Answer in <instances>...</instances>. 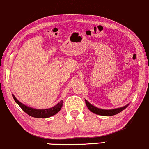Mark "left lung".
I'll list each match as a JSON object with an SVG mask.
<instances>
[{
  "mask_svg": "<svg viewBox=\"0 0 149 149\" xmlns=\"http://www.w3.org/2000/svg\"><path fill=\"white\" fill-rule=\"evenodd\" d=\"M85 102H86V106L88 109L90 110L91 112H93V113L97 115H103V116H112V115H115L118 113H120L121 111H123V110L125 109V108L127 107V106H125L123 108H116V109H113V110H103V109H100V108H96V107L92 106L91 104H90L88 103V101L85 100Z\"/></svg>",
  "mask_w": 149,
  "mask_h": 149,
  "instance_id": "left-lung-1",
  "label": "left lung"
}]
</instances>
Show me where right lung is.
<instances>
[{
    "instance_id": "add662e5",
    "label": "right lung",
    "mask_w": 149,
    "mask_h": 149,
    "mask_svg": "<svg viewBox=\"0 0 149 149\" xmlns=\"http://www.w3.org/2000/svg\"><path fill=\"white\" fill-rule=\"evenodd\" d=\"M13 98H14L15 101L19 105V107L22 109L24 111L26 114H28L30 116L34 117V118H49V117L52 116V115H56L58 112L61 111L62 106H63V101H61L58 103L56 106L53 107V108H48V109H34V108H30L19 102L17 99L15 98L14 95H13Z\"/></svg>"
}]
</instances>
